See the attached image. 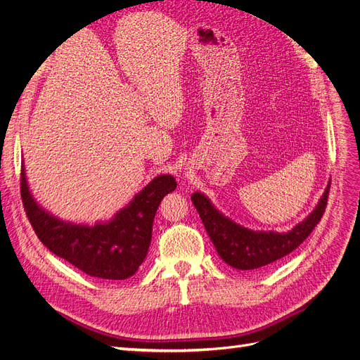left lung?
I'll list each match as a JSON object with an SVG mask.
<instances>
[{"mask_svg":"<svg viewBox=\"0 0 360 360\" xmlns=\"http://www.w3.org/2000/svg\"><path fill=\"white\" fill-rule=\"evenodd\" d=\"M329 187L311 214L288 233L245 229L224 217L202 193H194L191 202L222 261L237 270H255L286 257L310 236L325 214Z\"/></svg>","mask_w":360,"mask_h":360,"instance_id":"1","label":"left lung"}]
</instances>
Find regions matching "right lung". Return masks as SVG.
Listing matches in <instances>:
<instances>
[{
  "label": "right lung",
  "instance_id": "1",
  "mask_svg": "<svg viewBox=\"0 0 360 360\" xmlns=\"http://www.w3.org/2000/svg\"><path fill=\"white\" fill-rule=\"evenodd\" d=\"M176 188L172 175H160L108 222L93 227L63 222L39 206L30 191L22 163L20 195L35 234L53 254L87 276L124 281L135 274L151 245L155 212L163 197Z\"/></svg>",
  "mask_w": 360,
  "mask_h": 360
}]
</instances>
